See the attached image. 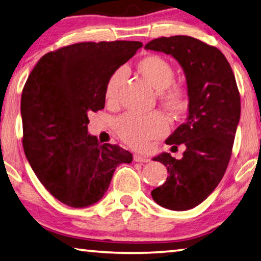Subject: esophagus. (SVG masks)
Returning a JSON list of instances; mask_svg holds the SVG:
<instances>
[{"mask_svg":"<svg viewBox=\"0 0 261 261\" xmlns=\"http://www.w3.org/2000/svg\"><path fill=\"white\" fill-rule=\"evenodd\" d=\"M134 160L136 161V163H148V161H150V158H147L146 155L135 154L134 155Z\"/></svg>","mask_w":261,"mask_h":261,"instance_id":"1","label":"esophagus"}]
</instances>
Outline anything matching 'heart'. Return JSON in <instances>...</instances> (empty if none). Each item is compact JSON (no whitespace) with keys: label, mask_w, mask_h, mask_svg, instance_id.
<instances>
[{"label":"heart","mask_w":261,"mask_h":261,"mask_svg":"<svg viewBox=\"0 0 261 261\" xmlns=\"http://www.w3.org/2000/svg\"><path fill=\"white\" fill-rule=\"evenodd\" d=\"M138 72L158 90V100L168 113L179 115L187 108L188 93L182 85L174 81L173 66L158 55L142 58L137 64ZM126 76L125 68H118L110 74L106 84L105 97L109 105L117 102L119 89ZM116 131L124 142L135 148H143L152 139L163 136L167 131V121L159 113L145 116L126 114L115 123Z\"/></svg>","instance_id":"b5f03b06"}]
</instances>
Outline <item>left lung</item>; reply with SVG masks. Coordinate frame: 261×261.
Wrapping results in <instances>:
<instances>
[{
    "label": "left lung",
    "mask_w": 261,
    "mask_h": 261,
    "mask_svg": "<svg viewBox=\"0 0 261 261\" xmlns=\"http://www.w3.org/2000/svg\"><path fill=\"white\" fill-rule=\"evenodd\" d=\"M145 48L171 55L187 81L188 117L166 139L167 145L185 144L186 151L180 160L166 152L153 158L169 175L151 192L159 205L182 212L202 203L224 175L241 118V96L229 61L215 46L173 36L153 39Z\"/></svg>",
    "instance_id": "obj_1"
}]
</instances>
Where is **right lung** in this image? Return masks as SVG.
Instances as JSON below:
<instances>
[{
  "instance_id": "add662e5",
  "label": "right lung",
  "mask_w": 261,
  "mask_h": 261,
  "mask_svg": "<svg viewBox=\"0 0 261 261\" xmlns=\"http://www.w3.org/2000/svg\"><path fill=\"white\" fill-rule=\"evenodd\" d=\"M140 41H87L39 59L20 98L23 147L37 177L73 208L100 201L118 165L132 154L88 134V114L105 108L110 74L134 57Z\"/></svg>"
}]
</instances>
